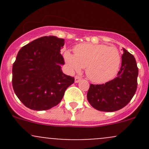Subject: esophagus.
Masks as SVG:
<instances>
[{"label":"esophagus","mask_w":149,"mask_h":149,"mask_svg":"<svg viewBox=\"0 0 149 149\" xmlns=\"http://www.w3.org/2000/svg\"><path fill=\"white\" fill-rule=\"evenodd\" d=\"M81 78L80 76H76V77H75V83H79L81 81Z\"/></svg>","instance_id":"34e87169"}]
</instances>
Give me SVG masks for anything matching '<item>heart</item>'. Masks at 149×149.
<instances>
[{"mask_svg":"<svg viewBox=\"0 0 149 149\" xmlns=\"http://www.w3.org/2000/svg\"><path fill=\"white\" fill-rule=\"evenodd\" d=\"M73 53L66 50L63 54L69 69L79 72L86 68L87 77L95 83L111 80L120 65V53L115 47L82 43L73 48Z\"/></svg>","mask_w":149,"mask_h":149,"instance_id":"obj_1","label":"heart"}]
</instances>
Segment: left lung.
I'll use <instances>...</instances> for the list:
<instances>
[{
	"label": "left lung",
	"mask_w": 149,
	"mask_h": 149,
	"mask_svg": "<svg viewBox=\"0 0 149 149\" xmlns=\"http://www.w3.org/2000/svg\"><path fill=\"white\" fill-rule=\"evenodd\" d=\"M118 76L103 84H90L87 100L96 109L114 112L125 107L137 89L139 68L134 56L123 48Z\"/></svg>",
	"instance_id": "left-lung-1"
}]
</instances>
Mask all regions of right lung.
I'll return each instance as SVG.
<instances>
[{"label": "right lung", "instance_id": "obj_1", "mask_svg": "<svg viewBox=\"0 0 149 149\" xmlns=\"http://www.w3.org/2000/svg\"><path fill=\"white\" fill-rule=\"evenodd\" d=\"M64 39L40 37L18 52L12 68V85L21 102L29 109L42 111L58 104L74 77L64 74L61 49Z\"/></svg>", "mask_w": 149, "mask_h": 149}]
</instances>
